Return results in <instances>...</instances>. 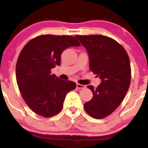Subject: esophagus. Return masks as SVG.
I'll return each mask as SVG.
<instances>
[{
  "instance_id": "34e87169",
  "label": "esophagus",
  "mask_w": 148,
  "mask_h": 148,
  "mask_svg": "<svg viewBox=\"0 0 148 148\" xmlns=\"http://www.w3.org/2000/svg\"><path fill=\"white\" fill-rule=\"evenodd\" d=\"M76 88H77L78 89H85V88H86V86L79 84H76Z\"/></svg>"
}]
</instances>
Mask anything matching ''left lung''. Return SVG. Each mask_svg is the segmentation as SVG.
<instances>
[{
  "label": "left lung",
  "instance_id": "obj_1",
  "mask_svg": "<svg viewBox=\"0 0 148 148\" xmlns=\"http://www.w3.org/2000/svg\"><path fill=\"white\" fill-rule=\"evenodd\" d=\"M88 53L90 69L101 82L88 86L92 98L84 103L85 111L96 119L111 115L122 103L131 82V66L125 49L113 39L101 35H76Z\"/></svg>",
  "mask_w": 148,
  "mask_h": 148
}]
</instances>
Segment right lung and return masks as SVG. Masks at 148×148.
I'll return each instance as SVG.
<instances>
[{
	"mask_svg": "<svg viewBox=\"0 0 148 148\" xmlns=\"http://www.w3.org/2000/svg\"><path fill=\"white\" fill-rule=\"evenodd\" d=\"M79 46L74 37L42 35L21 50L16 65V82L25 102L35 113L49 118L62 110L66 95L76 84L59 79L51 69L60 65L64 50Z\"/></svg>",
	"mask_w": 148,
	"mask_h": 148,
	"instance_id": "right-lung-1",
	"label": "right lung"
}]
</instances>
